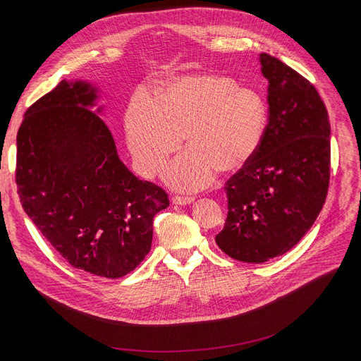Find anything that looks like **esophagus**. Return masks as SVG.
Listing matches in <instances>:
<instances>
[{
  "label": "esophagus",
  "instance_id": "esophagus-1",
  "mask_svg": "<svg viewBox=\"0 0 361 361\" xmlns=\"http://www.w3.org/2000/svg\"><path fill=\"white\" fill-rule=\"evenodd\" d=\"M195 199L188 197V196H173V203L174 204H190Z\"/></svg>",
  "mask_w": 361,
  "mask_h": 361
}]
</instances>
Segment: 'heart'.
<instances>
[{
  "mask_svg": "<svg viewBox=\"0 0 361 361\" xmlns=\"http://www.w3.org/2000/svg\"><path fill=\"white\" fill-rule=\"evenodd\" d=\"M268 105L262 93L226 75L199 74L177 79L149 105L133 101L126 133L140 176L154 178L181 147L165 180L177 190L209 185L215 171L233 174L247 165L264 139Z\"/></svg>",
  "mask_w": 361,
  "mask_h": 361,
  "instance_id": "heart-1",
  "label": "heart"
}]
</instances>
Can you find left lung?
I'll return each instance as SVG.
<instances>
[{
    "instance_id": "obj_1",
    "label": "left lung",
    "mask_w": 361,
    "mask_h": 361,
    "mask_svg": "<svg viewBox=\"0 0 361 361\" xmlns=\"http://www.w3.org/2000/svg\"><path fill=\"white\" fill-rule=\"evenodd\" d=\"M269 117L255 158L225 183L228 214L215 237L230 257L263 263L287 253L314 224L329 187L331 126L316 87L269 54Z\"/></svg>"
}]
</instances>
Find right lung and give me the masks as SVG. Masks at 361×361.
I'll return each mask as SVG.
<instances>
[{
	"mask_svg": "<svg viewBox=\"0 0 361 361\" xmlns=\"http://www.w3.org/2000/svg\"><path fill=\"white\" fill-rule=\"evenodd\" d=\"M97 89L60 82L25 114L16 183L25 212L73 268L121 278L150 250L154 216L169 204L159 185L120 161L92 111Z\"/></svg>",
	"mask_w": 361,
	"mask_h": 361,
	"instance_id": "add662e5",
	"label": "right lung"
}]
</instances>
